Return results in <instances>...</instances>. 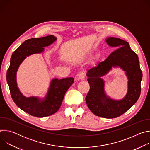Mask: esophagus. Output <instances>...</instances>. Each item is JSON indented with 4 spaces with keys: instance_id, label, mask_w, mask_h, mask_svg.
Wrapping results in <instances>:
<instances>
[{
    "instance_id": "esophagus-1",
    "label": "esophagus",
    "mask_w": 150,
    "mask_h": 150,
    "mask_svg": "<svg viewBox=\"0 0 150 150\" xmlns=\"http://www.w3.org/2000/svg\"><path fill=\"white\" fill-rule=\"evenodd\" d=\"M85 76V73L84 72H81L77 75V79L78 80H83Z\"/></svg>"
}]
</instances>
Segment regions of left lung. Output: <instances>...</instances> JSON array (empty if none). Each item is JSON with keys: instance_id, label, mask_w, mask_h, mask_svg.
Here are the masks:
<instances>
[{"instance_id": "obj_1", "label": "left lung", "mask_w": 150, "mask_h": 150, "mask_svg": "<svg viewBox=\"0 0 150 150\" xmlns=\"http://www.w3.org/2000/svg\"><path fill=\"white\" fill-rule=\"evenodd\" d=\"M110 46L118 47L107 59L90 69L87 76L90 91L85 101L89 109L95 115L107 119L117 117L135 104L141 94L142 73L137 54L131 50L126 41L115 37L106 39ZM120 67L126 72L128 78V89L125 97L121 100H115L106 96L104 82L100 77L112 69Z\"/></svg>"}]
</instances>
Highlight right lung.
I'll return each instance as SVG.
<instances>
[{"label": "right lung", "instance_id": "right-lung-1", "mask_svg": "<svg viewBox=\"0 0 150 150\" xmlns=\"http://www.w3.org/2000/svg\"><path fill=\"white\" fill-rule=\"evenodd\" d=\"M56 40V38L52 35L25 40L12 53L7 71L6 79L12 100L21 110L37 117L50 116L59 109L64 96L74 82V79L71 77L52 79L46 97L41 100L35 97H26L19 91L16 83V72L27 56L42 52L44 47L50 45Z\"/></svg>", "mask_w": 150, "mask_h": 150}]
</instances>
